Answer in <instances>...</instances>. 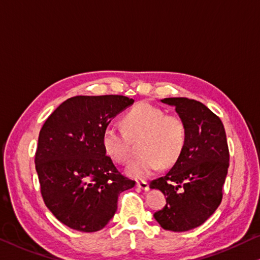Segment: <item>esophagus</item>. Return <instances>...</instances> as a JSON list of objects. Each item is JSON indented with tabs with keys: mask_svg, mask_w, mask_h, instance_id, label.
<instances>
[{
	"mask_svg": "<svg viewBox=\"0 0 260 260\" xmlns=\"http://www.w3.org/2000/svg\"><path fill=\"white\" fill-rule=\"evenodd\" d=\"M136 185H137L138 188H141V189H143V190H147V189H149V183H147L146 181H144V180L137 181V182H136Z\"/></svg>",
	"mask_w": 260,
	"mask_h": 260,
	"instance_id": "obj_1",
	"label": "esophagus"
}]
</instances>
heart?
Masks as SVG:
<instances>
[{
  "label": "heart",
  "mask_w": 260,
  "mask_h": 260,
  "mask_svg": "<svg viewBox=\"0 0 260 260\" xmlns=\"http://www.w3.org/2000/svg\"><path fill=\"white\" fill-rule=\"evenodd\" d=\"M125 131L109 124L102 134V144L107 154L116 162L126 164L131 157L129 137H138V150L142 152L127 167L134 178H146L161 166H173L180 158L187 139L183 119L166 114L161 108L147 102H139L123 117Z\"/></svg>",
  "instance_id": "1"
}]
</instances>
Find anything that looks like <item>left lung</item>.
<instances>
[{
    "mask_svg": "<svg viewBox=\"0 0 260 260\" xmlns=\"http://www.w3.org/2000/svg\"><path fill=\"white\" fill-rule=\"evenodd\" d=\"M186 123L187 139L180 158L166 175L151 181L166 205L154 213L162 229L181 233L203 224L221 205L229 147L223 123L203 103L187 98H167Z\"/></svg>",
    "mask_w": 260,
    "mask_h": 260,
    "instance_id": "obj_1",
    "label": "left lung"
}]
</instances>
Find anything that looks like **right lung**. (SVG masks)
I'll use <instances>...</instances> for the list:
<instances>
[{"label":"right lung","mask_w":260,"mask_h":260,"mask_svg":"<svg viewBox=\"0 0 260 260\" xmlns=\"http://www.w3.org/2000/svg\"><path fill=\"white\" fill-rule=\"evenodd\" d=\"M133 103L123 95L74 96L62 102L41 129L35 164L42 197L71 229H103L116 213L118 195L135 186L102 144L103 130Z\"/></svg>","instance_id":"right-lung-1"}]
</instances>
